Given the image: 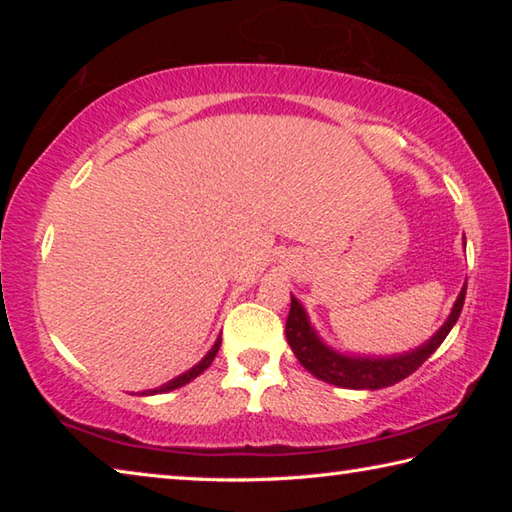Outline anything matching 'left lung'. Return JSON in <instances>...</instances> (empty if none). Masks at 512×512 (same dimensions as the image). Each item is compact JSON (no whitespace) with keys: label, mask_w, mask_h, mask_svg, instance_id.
Instances as JSON below:
<instances>
[{"label":"left lung","mask_w":512,"mask_h":512,"mask_svg":"<svg viewBox=\"0 0 512 512\" xmlns=\"http://www.w3.org/2000/svg\"><path fill=\"white\" fill-rule=\"evenodd\" d=\"M465 291L463 287L461 296H458L456 305L449 314L447 323L440 327V332L433 336L411 354H402V357H391V359H354V357H343V354L329 350L327 345L318 339L314 329H311L305 309H302L300 302L291 296V309L287 318V341L291 345L293 354H296L298 361L305 366L311 375L327 381V384L341 386V388H354V391H377V388L393 386L397 381L406 379L413 375L424 361H427L433 352L440 348V343L447 339V334L452 332L454 323L461 316L463 302H465Z\"/></svg>","instance_id":"1"}]
</instances>
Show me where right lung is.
Wrapping results in <instances>:
<instances>
[{"label": "right lung", "instance_id": "1", "mask_svg": "<svg viewBox=\"0 0 512 512\" xmlns=\"http://www.w3.org/2000/svg\"><path fill=\"white\" fill-rule=\"evenodd\" d=\"M219 348H221V336L219 339H216V343H214V348L205 354V359L201 361V363H196V366L192 368V370H187L185 375H180V377H176V379H171L169 384H164V386H160V388H155V391H144L142 395H153V393H167V391H173V388H180V386H185V384H189V381L192 379H196L198 375H201V372L210 366V363L214 361V357H216V352H219Z\"/></svg>", "mask_w": 512, "mask_h": 512}]
</instances>
